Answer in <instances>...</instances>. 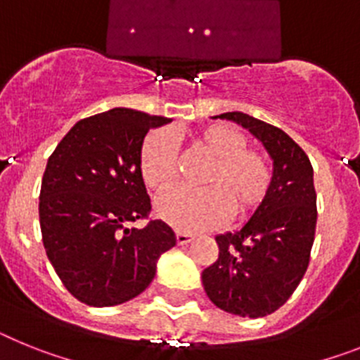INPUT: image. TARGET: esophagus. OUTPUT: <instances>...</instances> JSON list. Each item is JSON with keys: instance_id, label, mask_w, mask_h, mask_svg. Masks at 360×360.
<instances>
[{"instance_id": "esophagus-1", "label": "esophagus", "mask_w": 360, "mask_h": 360, "mask_svg": "<svg viewBox=\"0 0 360 360\" xmlns=\"http://www.w3.org/2000/svg\"><path fill=\"white\" fill-rule=\"evenodd\" d=\"M176 239H177V245H188L190 240L193 239V236L186 232H176Z\"/></svg>"}]
</instances>
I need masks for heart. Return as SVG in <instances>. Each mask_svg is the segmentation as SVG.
I'll use <instances>...</instances> for the list:
<instances>
[{
  "label": "heart",
  "instance_id": "b5f03b06",
  "mask_svg": "<svg viewBox=\"0 0 360 360\" xmlns=\"http://www.w3.org/2000/svg\"><path fill=\"white\" fill-rule=\"evenodd\" d=\"M245 132L212 123L193 134V146L212 159L202 176L206 188H176L155 202V212L181 232H199L223 224L230 214L246 217L270 195L274 172L262 152L248 148ZM139 172L150 190L162 192L179 172V146L168 128L146 134L139 150Z\"/></svg>",
  "mask_w": 360,
  "mask_h": 360
}]
</instances>
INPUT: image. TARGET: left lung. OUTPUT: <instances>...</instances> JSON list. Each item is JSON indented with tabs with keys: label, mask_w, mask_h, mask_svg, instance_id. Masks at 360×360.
Masks as SVG:
<instances>
[{
	"label": "left lung",
	"mask_w": 360,
	"mask_h": 360,
	"mask_svg": "<svg viewBox=\"0 0 360 360\" xmlns=\"http://www.w3.org/2000/svg\"><path fill=\"white\" fill-rule=\"evenodd\" d=\"M248 128L274 159L266 202L239 232L215 237L219 257L202 270V286L217 308L257 319L279 310L310 264L317 226L314 168L281 128L243 112L215 115Z\"/></svg>",
	"instance_id": "left-lung-1"
}]
</instances>
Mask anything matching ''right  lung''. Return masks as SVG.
<instances>
[{
	"mask_svg": "<svg viewBox=\"0 0 360 360\" xmlns=\"http://www.w3.org/2000/svg\"><path fill=\"white\" fill-rule=\"evenodd\" d=\"M168 117L114 108L77 121L46 162L39 226L46 257L65 288L89 306H115L148 288L176 233L150 217L139 150ZM148 218L141 231L124 224Z\"/></svg>",
	"mask_w": 360,
	"mask_h": 360,
	"instance_id": "1",
	"label": "right lung"
}]
</instances>
